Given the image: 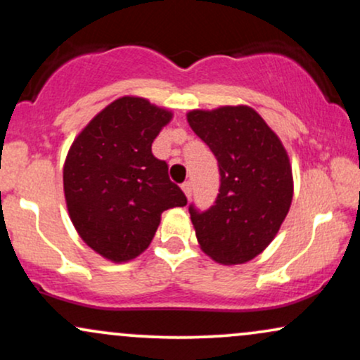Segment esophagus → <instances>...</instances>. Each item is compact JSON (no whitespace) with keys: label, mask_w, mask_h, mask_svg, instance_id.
Instances as JSON below:
<instances>
[{"label":"esophagus","mask_w":360,"mask_h":360,"mask_svg":"<svg viewBox=\"0 0 360 360\" xmlns=\"http://www.w3.org/2000/svg\"><path fill=\"white\" fill-rule=\"evenodd\" d=\"M181 189H183L184 194H186V198H188V200H189V198H191V191H193L191 183H189V181H188V183H183V184H181Z\"/></svg>","instance_id":"obj_1"}]
</instances>
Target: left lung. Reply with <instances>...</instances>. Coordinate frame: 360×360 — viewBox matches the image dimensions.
I'll return each mask as SVG.
<instances>
[{"mask_svg": "<svg viewBox=\"0 0 360 360\" xmlns=\"http://www.w3.org/2000/svg\"><path fill=\"white\" fill-rule=\"evenodd\" d=\"M186 117L220 167L214 205L203 213L189 206L198 243L223 266L249 262L274 240L291 206L286 148L250 106L193 110Z\"/></svg>", "mask_w": 360, "mask_h": 360, "instance_id": "1", "label": "left lung"}]
</instances>
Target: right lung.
Listing matches in <instances>:
<instances>
[{
	"label": "right lung",
	"mask_w": 360,
	"mask_h": 360,
	"mask_svg": "<svg viewBox=\"0 0 360 360\" xmlns=\"http://www.w3.org/2000/svg\"><path fill=\"white\" fill-rule=\"evenodd\" d=\"M172 111L146 98L122 96L74 139L64 162L69 217L88 247L111 262H128L150 245L160 214L186 206L152 142Z\"/></svg>",
	"instance_id": "right-lung-1"
}]
</instances>
